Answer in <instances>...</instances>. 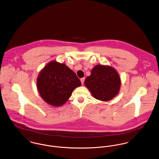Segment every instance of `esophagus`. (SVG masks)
<instances>
[{
    "mask_svg": "<svg viewBox=\"0 0 159 159\" xmlns=\"http://www.w3.org/2000/svg\"><path fill=\"white\" fill-rule=\"evenodd\" d=\"M85 77H84V78H82L81 79H80V81H81V83H82V84L83 85L84 84V81H85Z\"/></svg>",
    "mask_w": 159,
    "mask_h": 159,
    "instance_id": "34e87169",
    "label": "esophagus"
}]
</instances>
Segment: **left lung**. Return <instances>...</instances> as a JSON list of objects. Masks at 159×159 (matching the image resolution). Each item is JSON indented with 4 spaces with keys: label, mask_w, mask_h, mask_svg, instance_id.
Wrapping results in <instances>:
<instances>
[{
    "label": "left lung",
    "mask_w": 159,
    "mask_h": 159,
    "mask_svg": "<svg viewBox=\"0 0 159 159\" xmlns=\"http://www.w3.org/2000/svg\"><path fill=\"white\" fill-rule=\"evenodd\" d=\"M84 83L93 97L102 101H109L115 98L121 86L120 77L116 70L102 65H97L92 69Z\"/></svg>",
    "instance_id": "8db88e82"
}]
</instances>
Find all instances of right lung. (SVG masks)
Masks as SVG:
<instances>
[{
	"mask_svg": "<svg viewBox=\"0 0 159 159\" xmlns=\"http://www.w3.org/2000/svg\"><path fill=\"white\" fill-rule=\"evenodd\" d=\"M81 85L76 74L65 63L49 62L37 79V88L41 98L49 105L61 107L71 96L74 89Z\"/></svg>",
	"mask_w": 159,
	"mask_h": 159,
	"instance_id": "1",
	"label": "right lung"
}]
</instances>
